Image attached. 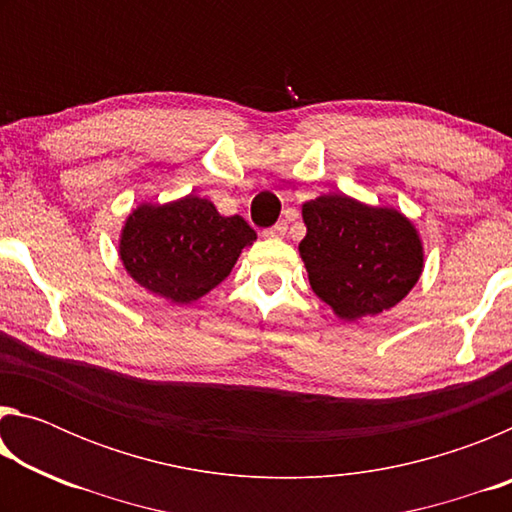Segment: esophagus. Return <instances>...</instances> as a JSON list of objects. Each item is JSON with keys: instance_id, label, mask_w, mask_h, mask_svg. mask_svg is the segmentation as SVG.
Listing matches in <instances>:
<instances>
[{"instance_id": "esophagus-1", "label": "esophagus", "mask_w": 512, "mask_h": 512, "mask_svg": "<svg viewBox=\"0 0 512 512\" xmlns=\"http://www.w3.org/2000/svg\"><path fill=\"white\" fill-rule=\"evenodd\" d=\"M284 235H287V223H284V221L275 223L273 228L264 230V237H268V239H282Z\"/></svg>"}]
</instances>
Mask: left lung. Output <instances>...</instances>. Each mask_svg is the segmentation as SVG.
I'll return each instance as SVG.
<instances>
[{
    "label": "left lung",
    "instance_id": "left-lung-1",
    "mask_svg": "<svg viewBox=\"0 0 512 512\" xmlns=\"http://www.w3.org/2000/svg\"><path fill=\"white\" fill-rule=\"evenodd\" d=\"M307 235L300 241L309 284L341 320L377 316L418 284L424 246L409 216L348 194L302 203Z\"/></svg>",
    "mask_w": 512,
    "mask_h": 512
}]
</instances>
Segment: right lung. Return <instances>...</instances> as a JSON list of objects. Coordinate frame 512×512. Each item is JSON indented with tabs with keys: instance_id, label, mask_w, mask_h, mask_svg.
I'll return each instance as SVG.
<instances>
[{
	"instance_id": "add662e5",
	"label": "right lung",
	"mask_w": 512,
	"mask_h": 512,
	"mask_svg": "<svg viewBox=\"0 0 512 512\" xmlns=\"http://www.w3.org/2000/svg\"><path fill=\"white\" fill-rule=\"evenodd\" d=\"M257 232L196 194L133 207L119 232L126 273L171 305H192L230 275Z\"/></svg>"
}]
</instances>
